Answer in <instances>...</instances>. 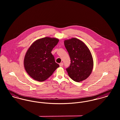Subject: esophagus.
Listing matches in <instances>:
<instances>
[{
	"instance_id": "obj_1",
	"label": "esophagus",
	"mask_w": 120,
	"mask_h": 120,
	"mask_svg": "<svg viewBox=\"0 0 120 120\" xmlns=\"http://www.w3.org/2000/svg\"><path fill=\"white\" fill-rule=\"evenodd\" d=\"M59 65H60V67H62V66H63V63L62 62H61V63H60Z\"/></svg>"
}]
</instances>
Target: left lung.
<instances>
[{
  "mask_svg": "<svg viewBox=\"0 0 120 120\" xmlns=\"http://www.w3.org/2000/svg\"><path fill=\"white\" fill-rule=\"evenodd\" d=\"M64 45L71 59L70 66L66 69L69 76L77 82L85 80L93 68V58L89 48L75 38L65 40Z\"/></svg>",
  "mask_w": 120,
  "mask_h": 120,
  "instance_id": "left-lung-1",
  "label": "left lung"
}]
</instances>
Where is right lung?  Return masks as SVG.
<instances>
[{
  "label": "right lung",
  "instance_id": "1",
  "mask_svg": "<svg viewBox=\"0 0 120 120\" xmlns=\"http://www.w3.org/2000/svg\"><path fill=\"white\" fill-rule=\"evenodd\" d=\"M59 41L56 38L46 37L36 40L28 49L24 59V67L35 80H46L59 67L51 53Z\"/></svg>",
  "mask_w": 120,
  "mask_h": 120
}]
</instances>
